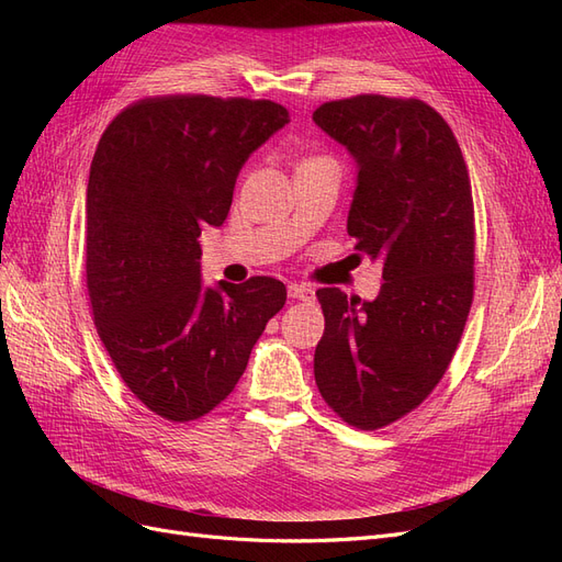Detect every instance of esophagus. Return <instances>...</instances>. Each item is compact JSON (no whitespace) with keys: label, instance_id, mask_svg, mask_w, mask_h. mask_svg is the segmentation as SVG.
<instances>
[{"label":"esophagus","instance_id":"esophagus-1","mask_svg":"<svg viewBox=\"0 0 562 562\" xmlns=\"http://www.w3.org/2000/svg\"><path fill=\"white\" fill-rule=\"evenodd\" d=\"M288 297L291 300H302V302H312L314 300V288L304 285V283H291L288 285Z\"/></svg>","mask_w":562,"mask_h":562}]
</instances>
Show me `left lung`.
<instances>
[{
    "instance_id": "left-lung-1",
    "label": "left lung",
    "mask_w": 562,
    "mask_h": 562,
    "mask_svg": "<svg viewBox=\"0 0 562 562\" xmlns=\"http://www.w3.org/2000/svg\"><path fill=\"white\" fill-rule=\"evenodd\" d=\"M314 122L359 168L347 232L382 260L372 302L318 288L326 330L314 378L347 424L375 431L427 398L446 375L473 300V199L452 128L417 98L330 100Z\"/></svg>"
}]
</instances>
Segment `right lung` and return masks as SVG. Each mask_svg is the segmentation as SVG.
Wrapping results in <instances>:
<instances>
[{
	"mask_svg": "<svg viewBox=\"0 0 562 562\" xmlns=\"http://www.w3.org/2000/svg\"><path fill=\"white\" fill-rule=\"evenodd\" d=\"M271 100L157 95L119 112L87 187L93 323L135 398L171 422L223 403L267 321L285 304L271 277L201 283V229L220 227L248 157L283 128Z\"/></svg>",
	"mask_w": 562,
	"mask_h": 562,
	"instance_id": "add662e5",
	"label": "right lung"
}]
</instances>
